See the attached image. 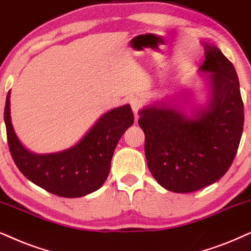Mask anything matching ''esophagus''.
<instances>
[{
	"instance_id": "obj_1",
	"label": "esophagus",
	"mask_w": 251,
	"mask_h": 251,
	"mask_svg": "<svg viewBox=\"0 0 251 251\" xmlns=\"http://www.w3.org/2000/svg\"><path fill=\"white\" fill-rule=\"evenodd\" d=\"M131 106H132V110H133V112H134V115H135V117H138V112L139 111H140V109L142 107V102L140 100H139V98H132L131 100Z\"/></svg>"
}]
</instances>
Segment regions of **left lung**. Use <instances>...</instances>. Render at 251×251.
<instances>
[{
	"mask_svg": "<svg viewBox=\"0 0 251 251\" xmlns=\"http://www.w3.org/2000/svg\"><path fill=\"white\" fill-rule=\"evenodd\" d=\"M202 45L199 77L208 89L206 102L188 115L182 106L186 97L167 96L139 111L148 169L171 192H193L220 179L235 157L243 131L235 68L217 46Z\"/></svg>",
	"mask_w": 251,
	"mask_h": 251,
	"instance_id": "obj_1",
	"label": "left lung"
}]
</instances>
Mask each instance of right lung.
I'll return each mask as SVG.
<instances>
[{"mask_svg":"<svg viewBox=\"0 0 251 251\" xmlns=\"http://www.w3.org/2000/svg\"><path fill=\"white\" fill-rule=\"evenodd\" d=\"M9 149L16 166L33 184L53 195L78 198L103 185L119 139L134 123L129 104L100 116L80 141L63 151L37 154L24 147L16 135L10 116V91L4 107Z\"/></svg>","mask_w":251,"mask_h":251,"instance_id":"add662e5","label":"right lung"}]
</instances>
